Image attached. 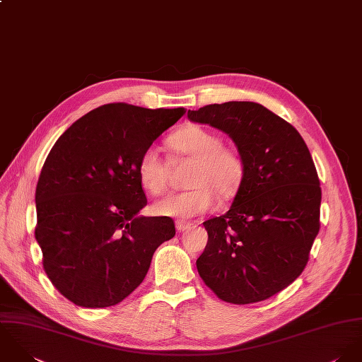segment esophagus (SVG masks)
<instances>
[{"label":"esophagus","mask_w":362,"mask_h":362,"mask_svg":"<svg viewBox=\"0 0 362 362\" xmlns=\"http://www.w3.org/2000/svg\"><path fill=\"white\" fill-rule=\"evenodd\" d=\"M190 228H192L190 222H186V221H182V219L176 221V230L177 232H185V230H187Z\"/></svg>","instance_id":"1"}]
</instances>
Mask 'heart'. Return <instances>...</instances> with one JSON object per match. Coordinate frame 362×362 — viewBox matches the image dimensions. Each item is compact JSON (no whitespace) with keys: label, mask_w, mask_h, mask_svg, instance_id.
Returning a JSON list of instances; mask_svg holds the SVG:
<instances>
[{"label":"heart","mask_w":362,"mask_h":362,"mask_svg":"<svg viewBox=\"0 0 362 362\" xmlns=\"http://www.w3.org/2000/svg\"><path fill=\"white\" fill-rule=\"evenodd\" d=\"M222 139L197 124L182 127L166 140L168 148L177 156L192 159L186 177L189 189L170 194L153 206V211L165 217H197L210 211L216 199L229 200L240 187L245 163L240 153L223 146ZM168 165L155 146L140 155L137 175L146 193L158 196L166 186Z\"/></svg>","instance_id":"b5f03b06"}]
</instances>
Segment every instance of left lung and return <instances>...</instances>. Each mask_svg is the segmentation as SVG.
Wrapping results in <instances>:
<instances>
[{"label": "left lung", "mask_w": 362, "mask_h": 362, "mask_svg": "<svg viewBox=\"0 0 362 362\" xmlns=\"http://www.w3.org/2000/svg\"><path fill=\"white\" fill-rule=\"evenodd\" d=\"M187 117L226 133L245 163L230 209L204 222L199 274L225 302L264 300L299 277L319 232L322 190L310 152L295 127L255 102L207 105Z\"/></svg>", "instance_id": "obj_1"}]
</instances>
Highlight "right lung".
Wrapping results in <instances>:
<instances>
[{"instance_id": "right-lung-1", "label": "right lung", "mask_w": 362, "mask_h": 362, "mask_svg": "<svg viewBox=\"0 0 362 362\" xmlns=\"http://www.w3.org/2000/svg\"><path fill=\"white\" fill-rule=\"evenodd\" d=\"M186 109L109 103L78 119L53 145L36 186L35 238L52 284L75 305L122 302L148 273L156 247L175 236L146 206L137 163Z\"/></svg>"}]
</instances>
